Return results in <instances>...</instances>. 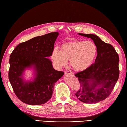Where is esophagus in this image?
I'll return each mask as SVG.
<instances>
[{"label": "esophagus", "instance_id": "1", "mask_svg": "<svg viewBox=\"0 0 127 127\" xmlns=\"http://www.w3.org/2000/svg\"><path fill=\"white\" fill-rule=\"evenodd\" d=\"M65 74H72V72L69 70H65Z\"/></svg>", "mask_w": 127, "mask_h": 127}]
</instances>
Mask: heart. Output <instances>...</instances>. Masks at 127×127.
<instances>
[{
	"label": "heart",
	"instance_id": "b5f03b06",
	"mask_svg": "<svg viewBox=\"0 0 127 127\" xmlns=\"http://www.w3.org/2000/svg\"><path fill=\"white\" fill-rule=\"evenodd\" d=\"M97 52L96 46L93 41L74 40L62 44L60 51L55 48L51 58L58 68L65 66L67 61H69L72 69L76 71H81L93 63Z\"/></svg>",
	"mask_w": 127,
	"mask_h": 127
}]
</instances>
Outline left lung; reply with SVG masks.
<instances>
[{"mask_svg":"<svg viewBox=\"0 0 127 127\" xmlns=\"http://www.w3.org/2000/svg\"><path fill=\"white\" fill-rule=\"evenodd\" d=\"M79 34L92 39L98 52L95 63L75 75L80 85L75 95L85 103H96L110 95L120 75L119 57L111 44L102 41L98 36Z\"/></svg>","mask_w":127,"mask_h":127,"instance_id":"left-lung-1","label":"left lung"}]
</instances>
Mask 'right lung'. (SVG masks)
<instances>
[{
	"mask_svg": "<svg viewBox=\"0 0 127 127\" xmlns=\"http://www.w3.org/2000/svg\"><path fill=\"white\" fill-rule=\"evenodd\" d=\"M58 32L33 37L21 42L11 53L9 79L13 92L24 103L32 105L45 104L52 97L55 83L64 72L53 69L48 59L54 50ZM33 65L36 77L33 82H25L23 72Z\"/></svg>",
	"mask_w": 127,
	"mask_h": 127,
	"instance_id": "add662e5",
	"label": "right lung"
}]
</instances>
